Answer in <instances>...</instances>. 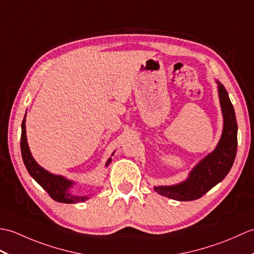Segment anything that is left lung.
<instances>
[{"label":"left lung","mask_w":254,"mask_h":254,"mask_svg":"<svg viewBox=\"0 0 254 254\" xmlns=\"http://www.w3.org/2000/svg\"><path fill=\"white\" fill-rule=\"evenodd\" d=\"M217 84L224 118V128L218 145L214 152L208 154L194 167L186 181L176 186L155 187V191L160 195L177 201L197 199L222 181L233 167L237 153L238 126L227 90L219 82Z\"/></svg>","instance_id":"obj_1"}]
</instances>
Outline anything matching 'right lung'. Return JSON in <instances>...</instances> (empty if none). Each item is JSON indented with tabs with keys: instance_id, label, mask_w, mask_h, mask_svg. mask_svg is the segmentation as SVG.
<instances>
[{
	"instance_id": "obj_1",
	"label": "right lung",
	"mask_w": 254,
	"mask_h": 254,
	"mask_svg": "<svg viewBox=\"0 0 254 254\" xmlns=\"http://www.w3.org/2000/svg\"><path fill=\"white\" fill-rule=\"evenodd\" d=\"M26 116L24 117L23 123H21V137H20V150L21 157L28 170L29 175L45 189L51 198L60 203H79L88 199V196H79L74 195L68 192V189L73 186V182L69 181L62 176L52 175L49 171L42 168L41 166L36 163V160L32 158L31 153L28 147L26 137V127H25ZM113 155V154H112ZM111 163V158L108 159L106 166Z\"/></svg>"
}]
</instances>
